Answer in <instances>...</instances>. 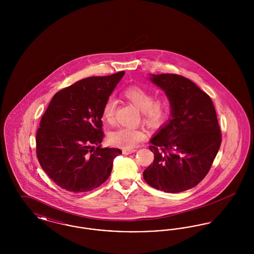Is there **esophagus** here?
Segmentation results:
<instances>
[{
    "instance_id": "esophagus-1",
    "label": "esophagus",
    "mask_w": 254,
    "mask_h": 254,
    "mask_svg": "<svg viewBox=\"0 0 254 254\" xmlns=\"http://www.w3.org/2000/svg\"><path fill=\"white\" fill-rule=\"evenodd\" d=\"M136 149L135 148H123V153L125 155H128V154H131L133 152H135Z\"/></svg>"
}]
</instances>
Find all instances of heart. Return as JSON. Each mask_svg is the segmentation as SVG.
Returning <instances> with one entry per match:
<instances>
[{"mask_svg": "<svg viewBox=\"0 0 254 254\" xmlns=\"http://www.w3.org/2000/svg\"><path fill=\"white\" fill-rule=\"evenodd\" d=\"M123 97L132 104L135 108L142 111V121L152 129L164 127L170 120L173 114V104L168 98L155 100V95L142 86L131 85L124 89ZM117 102L109 98L103 107V120L109 125L115 121ZM145 138L143 130L129 127H120L110 133V144L123 148H132Z\"/></svg>", "mask_w": 254, "mask_h": 254, "instance_id": "heart-1", "label": "heart"}]
</instances>
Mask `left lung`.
Here are the masks:
<instances>
[{
    "mask_svg": "<svg viewBox=\"0 0 254 254\" xmlns=\"http://www.w3.org/2000/svg\"><path fill=\"white\" fill-rule=\"evenodd\" d=\"M173 104L171 119L154 136L149 149L154 161L145 181L170 193L197 186L208 173L222 142L213 103L190 80L177 74L152 75Z\"/></svg>",
    "mask_w": 254,
    "mask_h": 254,
    "instance_id": "8db88e82",
    "label": "left lung"
}]
</instances>
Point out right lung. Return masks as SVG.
Segmentation results:
<instances>
[{
    "label": "right lung",
    "instance_id": "add662e5",
    "mask_svg": "<svg viewBox=\"0 0 254 254\" xmlns=\"http://www.w3.org/2000/svg\"><path fill=\"white\" fill-rule=\"evenodd\" d=\"M125 71L88 77L58 91L36 134L38 161L63 190L86 192L107 181L119 148L103 147L102 110Z\"/></svg>",
    "mask_w": 254,
    "mask_h": 254
}]
</instances>
